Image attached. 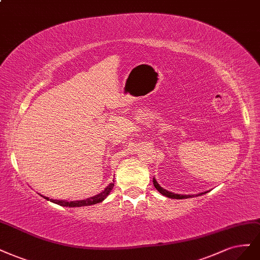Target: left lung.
Instances as JSON below:
<instances>
[{"instance_id": "1", "label": "left lung", "mask_w": 260, "mask_h": 260, "mask_svg": "<svg viewBox=\"0 0 260 260\" xmlns=\"http://www.w3.org/2000/svg\"><path fill=\"white\" fill-rule=\"evenodd\" d=\"M153 182H154V186L156 187V189L161 193L164 194L166 197H168V198H171V199H187V198H192V197H199V196H202L204 193H207L209 191H204V192H201V193H198V194H178V193H174V192H171V191H168L167 189H165V188L161 187L158 182L156 181V178L154 177L153 178Z\"/></svg>"}]
</instances>
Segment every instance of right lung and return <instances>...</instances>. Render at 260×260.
<instances>
[{
    "label": "right lung",
    "instance_id": "right-lung-1",
    "mask_svg": "<svg viewBox=\"0 0 260 260\" xmlns=\"http://www.w3.org/2000/svg\"><path fill=\"white\" fill-rule=\"evenodd\" d=\"M114 188V180L113 183H111L109 186L104 188V190H102L100 193H98L93 197H90V198H87L85 200H77V201H67V200H57V199H49L47 197H44L45 199L49 200L52 203H56L58 205H61V207H69V208H79V207H87V205H92L102 202L107 196L110 194L111 190Z\"/></svg>",
    "mask_w": 260,
    "mask_h": 260
}]
</instances>
